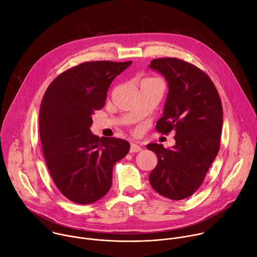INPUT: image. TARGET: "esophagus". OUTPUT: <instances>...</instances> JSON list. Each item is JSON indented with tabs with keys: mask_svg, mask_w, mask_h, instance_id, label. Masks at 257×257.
Listing matches in <instances>:
<instances>
[{
	"mask_svg": "<svg viewBox=\"0 0 257 257\" xmlns=\"http://www.w3.org/2000/svg\"><path fill=\"white\" fill-rule=\"evenodd\" d=\"M141 151L140 145H138L137 143H131L130 145V153H139Z\"/></svg>",
	"mask_w": 257,
	"mask_h": 257,
	"instance_id": "obj_1",
	"label": "esophagus"
}]
</instances>
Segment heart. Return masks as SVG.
Here are the masks:
<instances>
[{
    "instance_id": "b5f03b06",
    "label": "heart",
    "mask_w": 257,
    "mask_h": 257,
    "mask_svg": "<svg viewBox=\"0 0 257 257\" xmlns=\"http://www.w3.org/2000/svg\"><path fill=\"white\" fill-rule=\"evenodd\" d=\"M148 79H153V78H148Z\"/></svg>"
}]
</instances>
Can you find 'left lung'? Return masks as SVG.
<instances>
[{
  "instance_id": "left-lung-1",
  "label": "left lung",
  "mask_w": 257,
  "mask_h": 257,
  "mask_svg": "<svg viewBox=\"0 0 257 257\" xmlns=\"http://www.w3.org/2000/svg\"><path fill=\"white\" fill-rule=\"evenodd\" d=\"M150 67L165 76L169 92L164 115L157 123L162 134L175 132L176 144L146 145L158 157L150 175L152 187L161 195L181 200L202 184L219 151L223 106L218 92L205 72L177 58H160Z\"/></svg>"
}]
</instances>
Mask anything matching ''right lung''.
<instances>
[{
    "instance_id": "add662e5",
    "label": "right lung",
    "mask_w": 257,
    "mask_h": 257,
    "mask_svg": "<svg viewBox=\"0 0 257 257\" xmlns=\"http://www.w3.org/2000/svg\"><path fill=\"white\" fill-rule=\"evenodd\" d=\"M128 62L92 61L72 67L49 85L41 103L40 137L47 167L61 193L78 204L103 197L113 167L130 150L128 141L90 131L107 89Z\"/></svg>"
}]
</instances>
